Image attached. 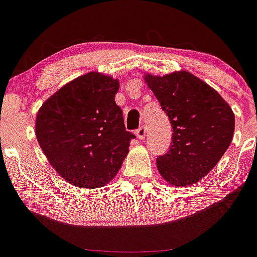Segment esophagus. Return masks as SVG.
Wrapping results in <instances>:
<instances>
[{
	"instance_id": "esophagus-1",
	"label": "esophagus",
	"mask_w": 257,
	"mask_h": 257,
	"mask_svg": "<svg viewBox=\"0 0 257 257\" xmlns=\"http://www.w3.org/2000/svg\"><path fill=\"white\" fill-rule=\"evenodd\" d=\"M136 134H137V137L141 139V141H143V139L145 138V136H147V129H145V126H141V128L136 132Z\"/></svg>"
}]
</instances>
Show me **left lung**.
Here are the masks:
<instances>
[{"instance_id":"obj_1","label":"left lung","mask_w":257,"mask_h":257,"mask_svg":"<svg viewBox=\"0 0 257 257\" xmlns=\"http://www.w3.org/2000/svg\"><path fill=\"white\" fill-rule=\"evenodd\" d=\"M145 82L173 126L169 152L157 158L160 175L184 188L198 183L219 163L232 141L235 115L224 98L185 71L145 74Z\"/></svg>"}]
</instances>
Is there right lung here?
Masks as SVG:
<instances>
[{
	"instance_id": "right-lung-1",
	"label": "right lung",
	"mask_w": 257,
	"mask_h": 257,
	"mask_svg": "<svg viewBox=\"0 0 257 257\" xmlns=\"http://www.w3.org/2000/svg\"><path fill=\"white\" fill-rule=\"evenodd\" d=\"M118 89V79L89 72L63 85L38 110V144L72 185H107L128 154L136 136L125 131L123 112L115 104Z\"/></svg>"
}]
</instances>
